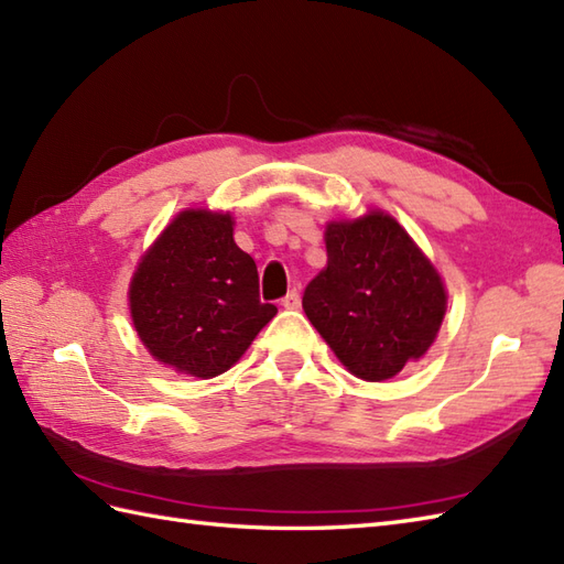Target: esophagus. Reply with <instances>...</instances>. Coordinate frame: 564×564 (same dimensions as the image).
<instances>
[{"instance_id": "esophagus-1", "label": "esophagus", "mask_w": 564, "mask_h": 564, "mask_svg": "<svg viewBox=\"0 0 564 564\" xmlns=\"http://www.w3.org/2000/svg\"><path fill=\"white\" fill-rule=\"evenodd\" d=\"M299 304H302V294H299L296 290H292L290 294L282 299V306L284 308H299Z\"/></svg>"}]
</instances>
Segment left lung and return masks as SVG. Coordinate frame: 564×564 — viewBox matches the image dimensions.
I'll return each instance as SVG.
<instances>
[{"mask_svg": "<svg viewBox=\"0 0 564 564\" xmlns=\"http://www.w3.org/2000/svg\"><path fill=\"white\" fill-rule=\"evenodd\" d=\"M325 250L328 265L302 299L308 321L355 377H395L440 330L446 311L440 272L383 212L328 224Z\"/></svg>", "mask_w": 564, "mask_h": 564, "instance_id": "left-lung-1", "label": "left lung"}]
</instances>
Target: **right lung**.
<instances>
[{
  "label": "right lung",
  "mask_w": 564,
  "mask_h": 564,
  "mask_svg": "<svg viewBox=\"0 0 564 564\" xmlns=\"http://www.w3.org/2000/svg\"><path fill=\"white\" fill-rule=\"evenodd\" d=\"M130 311L159 361L209 379L239 361L278 306L260 302L256 260L236 246L231 217L187 209L137 268Z\"/></svg>",
  "instance_id": "obj_1"
}]
</instances>
